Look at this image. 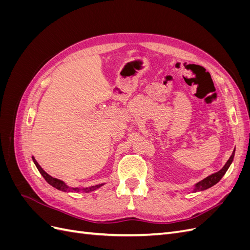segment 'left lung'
<instances>
[{
    "label": "left lung",
    "instance_id": "left-lung-1",
    "mask_svg": "<svg viewBox=\"0 0 250 250\" xmlns=\"http://www.w3.org/2000/svg\"><path fill=\"white\" fill-rule=\"evenodd\" d=\"M233 156H234V150H233V152H232L231 156L229 157V160L228 162H226V164L224 165V167H223L220 171H218V172H216V173H214V174H211V175H209V176H208L207 178H204L203 180L199 181V183L195 186L194 192L207 190V188L215 186V185L218 183V181L223 177V175L226 173V171H228V169L229 168L230 164L232 163Z\"/></svg>",
    "mask_w": 250,
    "mask_h": 250
}]
</instances>
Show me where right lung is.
<instances>
[{"label":"right lung","mask_w":250,"mask_h":250,"mask_svg":"<svg viewBox=\"0 0 250 250\" xmlns=\"http://www.w3.org/2000/svg\"><path fill=\"white\" fill-rule=\"evenodd\" d=\"M32 160H33V162H34V164H35V166H36V168L39 169L40 173L42 174V177H43L44 179H46V181H47V183H48L49 185H51L52 187L56 188L57 190L63 191V192H79V188H69V187H67V186L63 183L62 180H59V179H57V178H54V177L50 176L48 173H46V172H44V171L42 169V167L39 165V163H37V162L35 161L34 157H32ZM101 186H103V184L97 185V186H93V187H90V188H82V190L84 191V192H90V191L96 190V188H100Z\"/></svg>","instance_id":"1"}]
</instances>
